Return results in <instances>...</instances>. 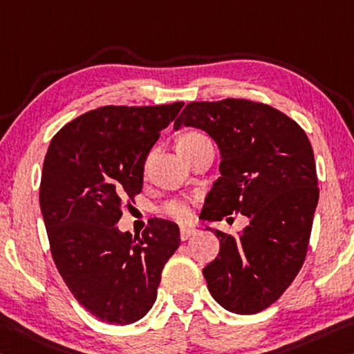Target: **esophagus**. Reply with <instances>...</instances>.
<instances>
[{
	"label": "esophagus",
	"mask_w": 354,
	"mask_h": 354,
	"mask_svg": "<svg viewBox=\"0 0 354 354\" xmlns=\"http://www.w3.org/2000/svg\"><path fill=\"white\" fill-rule=\"evenodd\" d=\"M195 233H197V230H195L194 227H181V239L183 241H186L190 236H194Z\"/></svg>",
	"instance_id": "34e87169"
}]
</instances>
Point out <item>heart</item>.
Masks as SVG:
<instances>
[{
  "mask_svg": "<svg viewBox=\"0 0 354 354\" xmlns=\"http://www.w3.org/2000/svg\"><path fill=\"white\" fill-rule=\"evenodd\" d=\"M201 140H206V137L201 136V133L197 132H187L178 140V148H186V147H192V145L201 142ZM162 212L165 216L175 218L178 222H187L192 218V211H190V206L186 203V201L181 200H171L162 207Z\"/></svg>",
  "mask_w": 354,
  "mask_h": 354,
  "instance_id": "1",
  "label": "heart"
}]
</instances>
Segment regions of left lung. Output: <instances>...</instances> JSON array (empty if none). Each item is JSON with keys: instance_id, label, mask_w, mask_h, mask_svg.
I'll list each match as a JSON object with an SVG mask.
<instances>
[{"instance_id": "1", "label": "left lung", "mask_w": 354, "mask_h": 354, "mask_svg": "<svg viewBox=\"0 0 354 354\" xmlns=\"http://www.w3.org/2000/svg\"><path fill=\"white\" fill-rule=\"evenodd\" d=\"M181 126L205 131L221 151V178L200 218L249 217L239 238L207 228L221 241L203 269L207 290L230 312L265 310L306 260L319 195L312 145L282 111L245 99L190 102L175 121L176 131Z\"/></svg>"}]
</instances>
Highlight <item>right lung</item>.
<instances>
[{"instance_id": "add662e5", "label": "right lung", "mask_w": 354, "mask_h": 354, "mask_svg": "<svg viewBox=\"0 0 354 354\" xmlns=\"http://www.w3.org/2000/svg\"><path fill=\"white\" fill-rule=\"evenodd\" d=\"M183 105L100 106L50 142L39 190L50 250L67 288L100 322L122 326L147 315L181 243L165 218H151L136 238L116 223L124 201L142 192L145 160Z\"/></svg>"}]
</instances>
